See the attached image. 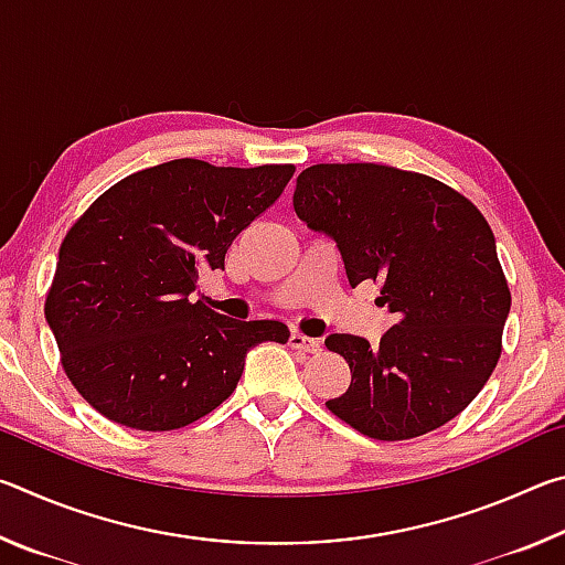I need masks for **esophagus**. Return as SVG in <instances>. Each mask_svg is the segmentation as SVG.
I'll return each instance as SVG.
<instances>
[{
  "mask_svg": "<svg viewBox=\"0 0 565 565\" xmlns=\"http://www.w3.org/2000/svg\"><path fill=\"white\" fill-rule=\"evenodd\" d=\"M289 347H291V349H296V351H303V353H317V351L321 349V343H319L317 339L303 337V333L294 331L291 337H289Z\"/></svg>",
  "mask_w": 565,
  "mask_h": 565,
  "instance_id": "34e87169",
  "label": "esophagus"
}]
</instances>
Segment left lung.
<instances>
[{
	"mask_svg": "<svg viewBox=\"0 0 565 565\" xmlns=\"http://www.w3.org/2000/svg\"><path fill=\"white\" fill-rule=\"evenodd\" d=\"M294 212L337 244L351 289L381 284L396 319L379 343L331 333L349 361L347 394L327 401L379 441L434 431L461 414L501 356L511 291L481 212L431 177L381 164H317L296 179Z\"/></svg>",
	"mask_w": 565,
	"mask_h": 565,
	"instance_id": "obj_1",
	"label": "left lung"
}]
</instances>
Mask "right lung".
Masks as SVG:
<instances>
[{
    "instance_id": "right-lung-1",
    "label": "right lung",
    "mask_w": 565,
    "mask_h": 565,
    "mask_svg": "<svg viewBox=\"0 0 565 565\" xmlns=\"http://www.w3.org/2000/svg\"><path fill=\"white\" fill-rule=\"evenodd\" d=\"M291 174L174 159L121 179L70 228L44 317L102 416L137 431L189 426L234 394L256 343L289 341L281 321L228 319L191 294Z\"/></svg>"
}]
</instances>
